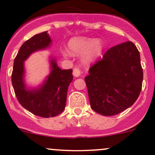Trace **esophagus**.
<instances>
[{
  "label": "esophagus",
  "mask_w": 155,
  "mask_h": 155,
  "mask_svg": "<svg viewBox=\"0 0 155 155\" xmlns=\"http://www.w3.org/2000/svg\"><path fill=\"white\" fill-rule=\"evenodd\" d=\"M81 73H82V72H81V70H79V68H75L74 69H73V74L75 77H79V76L81 75Z\"/></svg>",
  "instance_id": "1"
}]
</instances>
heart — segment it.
I'll return each mask as SVG.
<instances>
[{
	"instance_id": "1",
	"label": "heart",
	"mask_w": 155,
	"mask_h": 155,
	"mask_svg": "<svg viewBox=\"0 0 155 155\" xmlns=\"http://www.w3.org/2000/svg\"><path fill=\"white\" fill-rule=\"evenodd\" d=\"M69 51L73 55L84 53L82 61L88 64L97 59L104 50V43L101 40L87 37H74L68 43Z\"/></svg>"
}]
</instances>
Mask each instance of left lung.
Here are the masks:
<instances>
[{"mask_svg":"<svg viewBox=\"0 0 155 155\" xmlns=\"http://www.w3.org/2000/svg\"><path fill=\"white\" fill-rule=\"evenodd\" d=\"M88 73L85 81L91 107L101 115L111 116L125 110L136 102L141 91L140 54L130 41L108 49Z\"/></svg>","mask_w":155,"mask_h":155,"instance_id":"obj_1","label":"left lung"}]
</instances>
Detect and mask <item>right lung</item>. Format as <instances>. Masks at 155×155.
<instances>
[{
	"label": "right lung",
	"instance_id": "add662e5",
	"mask_svg": "<svg viewBox=\"0 0 155 155\" xmlns=\"http://www.w3.org/2000/svg\"><path fill=\"white\" fill-rule=\"evenodd\" d=\"M51 40L47 31L36 34L25 42L15 58L12 84L19 104L34 115L43 118L54 117L61 113L66 106L69 85L73 80V70H61L54 59L51 60V73L38 88L26 87L24 82V61L39 50L50 46Z\"/></svg>",
	"mask_w": 155,
	"mask_h": 155
}]
</instances>
